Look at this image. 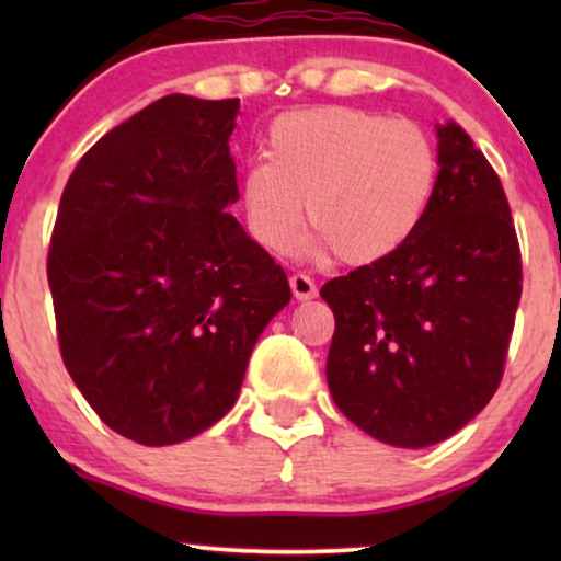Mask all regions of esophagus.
<instances>
[{"label": "esophagus", "mask_w": 561, "mask_h": 561, "mask_svg": "<svg viewBox=\"0 0 561 561\" xmlns=\"http://www.w3.org/2000/svg\"><path fill=\"white\" fill-rule=\"evenodd\" d=\"M289 287H293V295L298 300L317 298V282H313L308 274H293V276H289Z\"/></svg>", "instance_id": "1"}]
</instances>
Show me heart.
<instances>
[{
    "label": "heart",
    "mask_w": 561,
    "mask_h": 561,
    "mask_svg": "<svg viewBox=\"0 0 561 561\" xmlns=\"http://www.w3.org/2000/svg\"><path fill=\"white\" fill-rule=\"evenodd\" d=\"M266 156L242 173L253 240L287 253L306 216L311 248L353 266L385 259L420 229L440 173L435 141L416 121L340 105L276 118Z\"/></svg>",
    "instance_id": "obj_1"
}]
</instances>
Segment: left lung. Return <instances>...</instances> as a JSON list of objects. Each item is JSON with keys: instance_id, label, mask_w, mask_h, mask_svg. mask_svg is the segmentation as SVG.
Wrapping results in <instances>:
<instances>
[{"instance_id": "8db88e82", "label": "left lung", "mask_w": 561, "mask_h": 561, "mask_svg": "<svg viewBox=\"0 0 561 561\" xmlns=\"http://www.w3.org/2000/svg\"><path fill=\"white\" fill-rule=\"evenodd\" d=\"M433 205L401 248L321 287L327 382L364 433L424 448L459 433L504 377L523 255L499 173L454 121L437 126Z\"/></svg>"}]
</instances>
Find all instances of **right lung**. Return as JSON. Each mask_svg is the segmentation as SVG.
<instances>
[{"mask_svg": "<svg viewBox=\"0 0 561 561\" xmlns=\"http://www.w3.org/2000/svg\"><path fill=\"white\" fill-rule=\"evenodd\" d=\"M237 111L160 96L96 141L60 197L47 279L62 364L96 416L141 446L221 420L293 295L227 208L240 199Z\"/></svg>", "mask_w": 561, "mask_h": 561, "instance_id": "obj_1", "label": "right lung"}]
</instances>
